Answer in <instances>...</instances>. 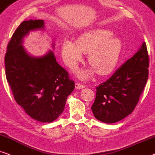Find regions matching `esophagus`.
<instances>
[{"label": "esophagus", "mask_w": 155, "mask_h": 155, "mask_svg": "<svg viewBox=\"0 0 155 155\" xmlns=\"http://www.w3.org/2000/svg\"><path fill=\"white\" fill-rule=\"evenodd\" d=\"M85 87V86L83 85V84H81L79 83H76L75 84V88L76 89H81V88H83Z\"/></svg>", "instance_id": "34e87169"}]
</instances>
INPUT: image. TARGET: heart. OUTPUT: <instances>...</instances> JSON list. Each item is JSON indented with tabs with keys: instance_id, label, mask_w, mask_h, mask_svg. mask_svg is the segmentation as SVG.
Wrapping results in <instances>:
<instances>
[{
	"instance_id": "heart-1",
	"label": "heart",
	"mask_w": 155,
	"mask_h": 155,
	"mask_svg": "<svg viewBox=\"0 0 155 155\" xmlns=\"http://www.w3.org/2000/svg\"><path fill=\"white\" fill-rule=\"evenodd\" d=\"M111 31L95 29L82 33L76 42L66 40L61 47V55L66 64L74 69L83 59V53L88 54V61L99 75H107L117 64L122 49L119 38L112 36ZM92 69L77 71L81 79H90L94 75Z\"/></svg>"
}]
</instances>
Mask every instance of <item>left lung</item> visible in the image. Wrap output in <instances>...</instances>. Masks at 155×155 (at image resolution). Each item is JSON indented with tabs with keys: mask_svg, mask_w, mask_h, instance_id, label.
<instances>
[{
	"mask_svg": "<svg viewBox=\"0 0 155 155\" xmlns=\"http://www.w3.org/2000/svg\"><path fill=\"white\" fill-rule=\"evenodd\" d=\"M149 56L145 42L106 82L96 87L92 112L98 120L114 123L130 114L148 79Z\"/></svg>",
	"mask_w": 155,
	"mask_h": 155,
	"instance_id": "8db88e82",
	"label": "left lung"
}]
</instances>
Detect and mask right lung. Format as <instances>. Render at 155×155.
I'll use <instances>...</instances> for the list:
<instances>
[{"instance_id": "add662e5", "label": "right lung", "mask_w": 155, "mask_h": 155, "mask_svg": "<svg viewBox=\"0 0 155 155\" xmlns=\"http://www.w3.org/2000/svg\"><path fill=\"white\" fill-rule=\"evenodd\" d=\"M44 28L42 20H25L18 26L7 47L5 76L15 101L27 114L40 122L51 123L64 110L75 84L57 62L52 51L32 57L22 45L30 31Z\"/></svg>"}]
</instances>
